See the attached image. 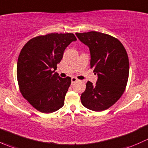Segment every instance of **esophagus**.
<instances>
[{
	"label": "esophagus",
	"instance_id": "1",
	"mask_svg": "<svg viewBox=\"0 0 148 148\" xmlns=\"http://www.w3.org/2000/svg\"><path fill=\"white\" fill-rule=\"evenodd\" d=\"M78 81V79H77L76 77H71V84H74L76 82Z\"/></svg>",
	"mask_w": 148,
	"mask_h": 148
}]
</instances>
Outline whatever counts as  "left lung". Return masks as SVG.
I'll return each mask as SVG.
<instances>
[{"label":"left lung","instance_id":"obj_1","mask_svg":"<svg viewBox=\"0 0 148 148\" xmlns=\"http://www.w3.org/2000/svg\"><path fill=\"white\" fill-rule=\"evenodd\" d=\"M79 39L89 48L91 68L97 74L96 84L88 81L81 95L85 107L100 112L110 108L121 97L129 77V59L117 38L97 31L77 33Z\"/></svg>","mask_w":148,"mask_h":148}]
</instances>
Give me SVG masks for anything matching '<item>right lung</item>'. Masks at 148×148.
<instances>
[{"label":"right lung","instance_id":"1","mask_svg":"<svg viewBox=\"0 0 148 148\" xmlns=\"http://www.w3.org/2000/svg\"><path fill=\"white\" fill-rule=\"evenodd\" d=\"M74 34H52L34 37L21 49L18 59L17 79L21 93L38 111L51 113L62 108L71 77L54 72Z\"/></svg>","mask_w":148,"mask_h":148}]
</instances>
